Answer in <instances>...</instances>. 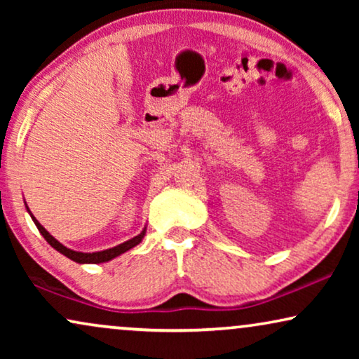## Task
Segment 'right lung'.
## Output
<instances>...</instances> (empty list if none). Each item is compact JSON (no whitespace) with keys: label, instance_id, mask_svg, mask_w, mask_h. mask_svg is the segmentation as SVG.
Instances as JSON below:
<instances>
[{"label":"right lung","instance_id":"add662e5","mask_svg":"<svg viewBox=\"0 0 359 359\" xmlns=\"http://www.w3.org/2000/svg\"><path fill=\"white\" fill-rule=\"evenodd\" d=\"M26 208H27V204H26ZM27 212H29V215H31V217H32L34 224H36V227L39 229V232H41V233L43 235V238L47 240V242H48V245H50V247L55 248L58 253L65 255L67 258H70V259H73V262H76V263H80V264H97V263H106V262H111L112 258L119 257V255L126 253L127 250L134 248L135 245H139V243L142 242V238L145 237V232H147V227H144V230H142V232H140L139 235H135L134 238L127 240V242H124V243L117 245V247H112V248L102 250V252L83 253V252H75V250L67 248L65 245H62L60 242H58V240H57L55 237H52V235L48 233L47 230L43 229L41 224H39V220H37L36 217H34L31 210H29V208H27Z\"/></svg>","mask_w":359,"mask_h":359}]
</instances>
